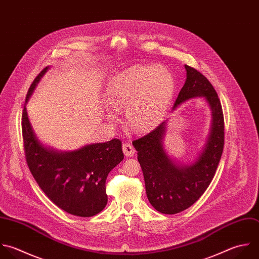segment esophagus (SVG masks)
<instances>
[{
    "mask_svg": "<svg viewBox=\"0 0 259 259\" xmlns=\"http://www.w3.org/2000/svg\"><path fill=\"white\" fill-rule=\"evenodd\" d=\"M122 149L124 154L128 157H132L135 154V149L131 143H124L122 146Z\"/></svg>",
    "mask_w": 259,
    "mask_h": 259,
    "instance_id": "1",
    "label": "esophagus"
}]
</instances>
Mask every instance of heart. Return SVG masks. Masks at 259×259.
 Masks as SVG:
<instances>
[{
	"label": "heart",
	"instance_id": "1",
	"mask_svg": "<svg viewBox=\"0 0 259 259\" xmlns=\"http://www.w3.org/2000/svg\"><path fill=\"white\" fill-rule=\"evenodd\" d=\"M175 91L171 73L161 66L132 65L114 74L106 88V101L117 111L126 112L129 128L146 132L156 127L168 109ZM106 118L116 124V114L108 110Z\"/></svg>",
	"mask_w": 259,
	"mask_h": 259
}]
</instances>
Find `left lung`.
Segmentation results:
<instances>
[{
  "label": "left lung",
  "instance_id": "obj_1",
  "mask_svg": "<svg viewBox=\"0 0 259 259\" xmlns=\"http://www.w3.org/2000/svg\"><path fill=\"white\" fill-rule=\"evenodd\" d=\"M185 67L187 79L172 111L190 99L203 97L212 115L210 134L198 158L191 164H179L168 156L163 147L166 121L132 142L138 151L148 201L167 215L185 211L201 198L215 176L224 148V116L218 95L205 75L187 64Z\"/></svg>",
  "mask_w": 259,
  "mask_h": 259
}]
</instances>
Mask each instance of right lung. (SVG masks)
I'll return each instance as SVG.
<instances>
[{"instance_id":"1","label":"right lung","mask_w":259,"mask_h":259,"mask_svg":"<svg viewBox=\"0 0 259 259\" xmlns=\"http://www.w3.org/2000/svg\"><path fill=\"white\" fill-rule=\"evenodd\" d=\"M48 68L35 77L26 103ZM22 134L28 167L52 203L78 217H92L103 211L108 202L107 177L124 158L119 139L85 145L69 152L45 147L33 131L26 106L22 114Z\"/></svg>"}]
</instances>
